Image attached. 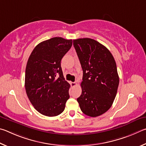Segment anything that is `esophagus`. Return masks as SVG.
Masks as SVG:
<instances>
[{"label": "esophagus", "instance_id": "1", "mask_svg": "<svg viewBox=\"0 0 146 146\" xmlns=\"http://www.w3.org/2000/svg\"><path fill=\"white\" fill-rule=\"evenodd\" d=\"M76 85H77V83H76V82H71L70 83V85H71V86H72V87L75 86Z\"/></svg>", "mask_w": 146, "mask_h": 146}]
</instances>
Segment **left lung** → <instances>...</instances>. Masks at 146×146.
<instances>
[{
    "instance_id": "1",
    "label": "left lung",
    "mask_w": 146,
    "mask_h": 146,
    "mask_svg": "<svg viewBox=\"0 0 146 146\" xmlns=\"http://www.w3.org/2000/svg\"><path fill=\"white\" fill-rule=\"evenodd\" d=\"M73 45L83 69L82 93L77 101L83 113L101 115L115 98L119 78L115 61L105 46L91 38L74 40Z\"/></svg>"
}]
</instances>
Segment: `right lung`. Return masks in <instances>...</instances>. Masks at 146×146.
I'll return each instance as SVG.
<instances>
[{
  "label": "right lung",
  "instance_id": "right-lung-1",
  "mask_svg": "<svg viewBox=\"0 0 146 146\" xmlns=\"http://www.w3.org/2000/svg\"><path fill=\"white\" fill-rule=\"evenodd\" d=\"M72 45V40L52 38L36 46L28 59L25 91L34 108L43 115L62 113L70 98V86L63 77L61 61Z\"/></svg>",
  "mask_w": 146,
  "mask_h": 146
}]
</instances>
